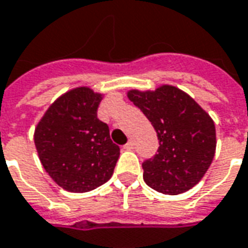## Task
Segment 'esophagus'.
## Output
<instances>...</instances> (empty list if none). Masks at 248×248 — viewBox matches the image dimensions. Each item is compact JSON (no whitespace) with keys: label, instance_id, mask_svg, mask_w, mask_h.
<instances>
[{"label":"esophagus","instance_id":"1","mask_svg":"<svg viewBox=\"0 0 248 248\" xmlns=\"http://www.w3.org/2000/svg\"><path fill=\"white\" fill-rule=\"evenodd\" d=\"M133 146H134V142H133V141H129V142H127V144H126V145L124 146V149H126V151H131V149H133Z\"/></svg>","mask_w":248,"mask_h":248}]
</instances>
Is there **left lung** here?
<instances>
[{"label":"left lung","instance_id":"left-lung-1","mask_svg":"<svg viewBox=\"0 0 248 248\" xmlns=\"http://www.w3.org/2000/svg\"><path fill=\"white\" fill-rule=\"evenodd\" d=\"M127 97L157 133L159 151L142 164L144 181L153 190L182 194L203 178L216 152V126L185 91L163 84L155 91L130 89Z\"/></svg>","mask_w":248,"mask_h":248}]
</instances>
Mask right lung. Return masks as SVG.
I'll return each mask as SVG.
<instances>
[{"instance_id":"right-lung-1","label":"right lung","mask_w":248,"mask_h":248,"mask_svg":"<svg viewBox=\"0 0 248 248\" xmlns=\"http://www.w3.org/2000/svg\"><path fill=\"white\" fill-rule=\"evenodd\" d=\"M103 93L89 87L70 89L55 99L35 127L40 163L60 187L87 193L110 179L119 146L107 124L97 119Z\"/></svg>"}]
</instances>
